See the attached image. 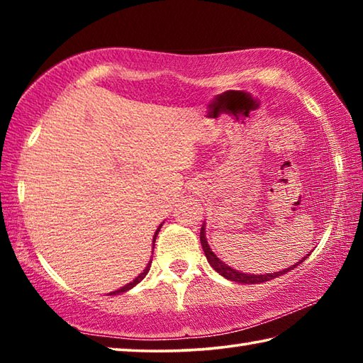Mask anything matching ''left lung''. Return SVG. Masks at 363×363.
Returning a JSON list of instances; mask_svg holds the SVG:
<instances>
[{
  "label": "left lung",
  "instance_id": "obj_1",
  "mask_svg": "<svg viewBox=\"0 0 363 363\" xmlns=\"http://www.w3.org/2000/svg\"><path fill=\"white\" fill-rule=\"evenodd\" d=\"M200 242H201V248H203V251H205V256H206L208 262L211 264V267L216 270L218 274L223 275V277L229 279L232 281H237V284H262V281H269V280H272L275 277H280V275L286 274L288 270H293L294 267L299 266V264L306 259V257H304V259H301L298 264H294L293 267H288L285 270H279V272H274V274H266V275L243 274V272H238V270L232 269L229 266H225V264L220 261L219 257H216V255L213 253L210 245H208V242H206V237H205V224L201 225V230H200ZM307 256H309V255H307Z\"/></svg>",
  "mask_w": 363,
  "mask_h": 363
}]
</instances>
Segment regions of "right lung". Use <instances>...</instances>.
I'll return each instance as SVG.
<instances>
[{
	"label": "right lung",
	"instance_id": "right-lung-1",
	"mask_svg": "<svg viewBox=\"0 0 363 363\" xmlns=\"http://www.w3.org/2000/svg\"><path fill=\"white\" fill-rule=\"evenodd\" d=\"M160 227H162V225H160ZM160 227H158V229H157V232H155V235H153V243H155V238H157V235H158V232H160ZM152 262V261H150ZM150 262L149 264H147V267L144 269V272L143 274H140L139 275V277H136V279H134L133 281H131V284H128V285H125V286H123V288H120V290H116V291H113L112 294H120V293H125V291H128V290H131V288L134 286V285H138L139 284V281L140 280H143L144 277H145V275H147V272H149V270H150Z\"/></svg>",
	"mask_w": 363,
	"mask_h": 363
}]
</instances>
